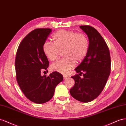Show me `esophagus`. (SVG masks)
<instances>
[{
  "instance_id": "obj_1",
  "label": "esophagus",
  "mask_w": 126,
  "mask_h": 126,
  "mask_svg": "<svg viewBox=\"0 0 126 126\" xmlns=\"http://www.w3.org/2000/svg\"><path fill=\"white\" fill-rule=\"evenodd\" d=\"M63 77H64V79H65V78H67V77H68V76H67L66 75H63Z\"/></svg>"
}]
</instances>
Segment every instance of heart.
<instances>
[{
    "label": "heart",
    "mask_w": 126,
    "mask_h": 126,
    "mask_svg": "<svg viewBox=\"0 0 126 126\" xmlns=\"http://www.w3.org/2000/svg\"><path fill=\"white\" fill-rule=\"evenodd\" d=\"M54 43L45 42L43 49L45 54L51 61H55L63 50L65 57L51 65V70L62 74H66L85 59L89 47L88 38L83 33L72 30H59L52 35Z\"/></svg>",
    "instance_id": "heart-1"
}]
</instances>
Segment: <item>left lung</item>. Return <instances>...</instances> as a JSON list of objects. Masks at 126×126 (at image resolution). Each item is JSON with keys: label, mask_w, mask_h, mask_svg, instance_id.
I'll return each instance as SVG.
<instances>
[{"label": "left lung", "mask_w": 126, "mask_h": 126, "mask_svg": "<svg viewBox=\"0 0 126 126\" xmlns=\"http://www.w3.org/2000/svg\"><path fill=\"white\" fill-rule=\"evenodd\" d=\"M80 28L87 35L89 50L75 69L79 75L71 77L75 83L70 93L74 98L86 103L97 97L104 89L110 74L111 57L108 45L97 30L89 25ZM81 74L83 79L80 77Z\"/></svg>", "instance_id": "1"}]
</instances>
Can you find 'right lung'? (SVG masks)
<instances>
[{
  "label": "right lung",
  "instance_id": "right-lung-1",
  "mask_svg": "<svg viewBox=\"0 0 126 126\" xmlns=\"http://www.w3.org/2000/svg\"><path fill=\"white\" fill-rule=\"evenodd\" d=\"M51 32V29H36L30 32L19 45L15 58L16 80L27 97L37 104H43L53 97L56 86L63 81L62 75L53 72L42 76L49 61L43 46Z\"/></svg>",
  "mask_w": 126,
  "mask_h": 126
}]
</instances>
